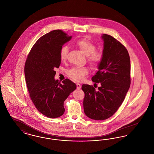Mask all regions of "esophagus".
<instances>
[{"label": "esophagus", "instance_id": "obj_1", "mask_svg": "<svg viewBox=\"0 0 154 154\" xmlns=\"http://www.w3.org/2000/svg\"><path fill=\"white\" fill-rule=\"evenodd\" d=\"M76 86H77V89H81V84H79V83H77V84H76Z\"/></svg>", "mask_w": 154, "mask_h": 154}]
</instances>
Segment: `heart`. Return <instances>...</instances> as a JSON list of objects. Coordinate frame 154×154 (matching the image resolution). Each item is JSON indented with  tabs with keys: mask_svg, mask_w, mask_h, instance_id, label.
<instances>
[{
	"mask_svg": "<svg viewBox=\"0 0 154 154\" xmlns=\"http://www.w3.org/2000/svg\"><path fill=\"white\" fill-rule=\"evenodd\" d=\"M75 45L79 48L84 55L87 56V61L90 66H98L103 59V52L95 50L96 46L87 38H82L75 42ZM69 48L67 46H63L60 50V58L62 61H66L67 58ZM88 69L86 67L73 68L68 71L69 76L75 81L82 80L88 74Z\"/></svg>",
	"mask_w": 154,
	"mask_h": 154,
	"instance_id": "b5f03b06",
	"label": "heart"
}]
</instances>
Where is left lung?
Segmentation results:
<instances>
[{
	"label": "left lung",
	"instance_id": "obj_1",
	"mask_svg": "<svg viewBox=\"0 0 154 154\" xmlns=\"http://www.w3.org/2000/svg\"><path fill=\"white\" fill-rule=\"evenodd\" d=\"M103 59L99 70L92 80L101 86L96 90L92 85L83 84L85 94L84 110L92 119L111 117L121 106L131 85V60L123 44L110 35L103 34Z\"/></svg>",
	"mask_w": 154,
	"mask_h": 154
}]
</instances>
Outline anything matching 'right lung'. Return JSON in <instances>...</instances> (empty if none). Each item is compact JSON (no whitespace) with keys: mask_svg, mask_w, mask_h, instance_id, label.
Wrapping results in <instances>:
<instances>
[{"mask_svg":"<svg viewBox=\"0 0 154 154\" xmlns=\"http://www.w3.org/2000/svg\"><path fill=\"white\" fill-rule=\"evenodd\" d=\"M72 38L62 30L45 34L33 45L25 65V76L29 96L37 110L45 116L56 118L65 112L63 103L76 89L66 79L61 84L55 80V69L58 68L62 45Z\"/></svg>","mask_w":154,"mask_h":154,"instance_id":"add662e5","label":"right lung"}]
</instances>
